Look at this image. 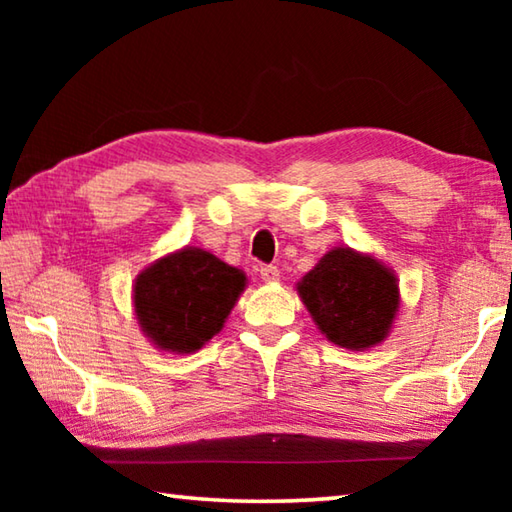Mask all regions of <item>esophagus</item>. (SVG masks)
I'll list each match as a JSON object with an SVG mask.
<instances>
[{"label": "esophagus", "instance_id": "34e87169", "mask_svg": "<svg viewBox=\"0 0 512 512\" xmlns=\"http://www.w3.org/2000/svg\"><path fill=\"white\" fill-rule=\"evenodd\" d=\"M262 280L268 284H275L280 280V271H277V266H262Z\"/></svg>", "mask_w": 512, "mask_h": 512}]
</instances>
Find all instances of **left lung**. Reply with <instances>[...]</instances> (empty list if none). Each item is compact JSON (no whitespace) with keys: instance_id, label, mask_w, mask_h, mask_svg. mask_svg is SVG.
Here are the masks:
<instances>
[{"instance_id":"8db88e82","label":"left lung","mask_w":512,"mask_h":512,"mask_svg":"<svg viewBox=\"0 0 512 512\" xmlns=\"http://www.w3.org/2000/svg\"><path fill=\"white\" fill-rule=\"evenodd\" d=\"M296 291L320 334L339 348L363 352L384 343L400 314V280L372 253L332 248L300 277Z\"/></svg>"}]
</instances>
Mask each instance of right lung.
I'll return each instance as SVG.
<instances>
[{
    "instance_id": "right-lung-1",
    "label": "right lung",
    "mask_w": 512,
    "mask_h": 512,
    "mask_svg": "<svg viewBox=\"0 0 512 512\" xmlns=\"http://www.w3.org/2000/svg\"><path fill=\"white\" fill-rule=\"evenodd\" d=\"M248 287L237 266L183 246L144 266L133 282V314L155 350L194 354L221 332Z\"/></svg>"
}]
</instances>
